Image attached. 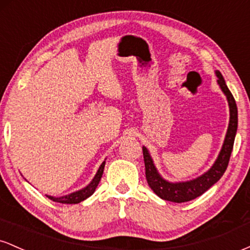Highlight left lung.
<instances>
[{
	"mask_svg": "<svg viewBox=\"0 0 250 250\" xmlns=\"http://www.w3.org/2000/svg\"><path fill=\"white\" fill-rule=\"evenodd\" d=\"M216 76L219 77L217 83L220 84L222 91L226 94L227 100H228L229 109H230V120H229V127L228 130H227L225 143H223L222 149H221L219 157H217L214 166L209 169L207 173L193 181H188V182H167L157 173L147 148L143 147L142 149L146 167V177H147L149 187L153 189L154 193L157 196H160L163 200L181 203L196 199L205 191H207L211 186H214L222 177L227 167H228L231 150H233L234 147L235 135H236L237 130V107L233 94L230 93V90L227 87L225 79L221 75L220 71H216Z\"/></svg>",
	"mask_w": 250,
	"mask_h": 250,
	"instance_id": "left-lung-1",
	"label": "left lung"
}]
</instances>
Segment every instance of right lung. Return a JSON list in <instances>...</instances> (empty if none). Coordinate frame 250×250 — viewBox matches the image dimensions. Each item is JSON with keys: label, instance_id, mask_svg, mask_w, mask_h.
<instances>
[{"label": "right lung", "instance_id": "obj_1", "mask_svg": "<svg viewBox=\"0 0 250 250\" xmlns=\"http://www.w3.org/2000/svg\"><path fill=\"white\" fill-rule=\"evenodd\" d=\"M104 165H105V161L102 163L101 167H100L99 170H97L95 177H94L93 181H91V182L89 183L85 188H83L79 191H75V193H73V194L65 195V196H62V197H53V196H48V195H47V197L48 199H50L51 201H54V202L63 203V205H75V203H80L81 201L85 200L87 197L90 196V195H93L94 191H95L97 185H99L100 180H101V177H102Z\"/></svg>", "mask_w": 250, "mask_h": 250}]
</instances>
